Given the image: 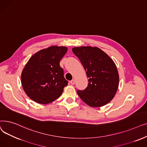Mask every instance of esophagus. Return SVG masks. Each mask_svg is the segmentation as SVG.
<instances>
[{
    "label": "esophagus",
    "instance_id": "obj_1",
    "mask_svg": "<svg viewBox=\"0 0 147 147\" xmlns=\"http://www.w3.org/2000/svg\"><path fill=\"white\" fill-rule=\"evenodd\" d=\"M70 83L73 85V84H74V83H75V80H74V79L72 80H71V81H70Z\"/></svg>",
    "mask_w": 147,
    "mask_h": 147
}]
</instances>
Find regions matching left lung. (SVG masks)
I'll return each instance as SVG.
<instances>
[{"label": "left lung", "instance_id": "8db88e82", "mask_svg": "<svg viewBox=\"0 0 147 147\" xmlns=\"http://www.w3.org/2000/svg\"><path fill=\"white\" fill-rule=\"evenodd\" d=\"M86 71L87 88L77 93L91 107H100L114 97L119 83L117 68L113 59L97 47L82 46L72 49Z\"/></svg>", "mask_w": 147, "mask_h": 147}]
</instances>
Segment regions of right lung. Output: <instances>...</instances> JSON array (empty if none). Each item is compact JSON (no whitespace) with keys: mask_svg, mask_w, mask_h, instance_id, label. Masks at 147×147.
<instances>
[{"mask_svg":"<svg viewBox=\"0 0 147 147\" xmlns=\"http://www.w3.org/2000/svg\"><path fill=\"white\" fill-rule=\"evenodd\" d=\"M65 46H52L40 50L30 58L21 74V84L27 95L34 102L46 104L58 98L68 81L59 62Z\"/></svg>","mask_w":147,"mask_h":147,"instance_id":"1","label":"right lung"}]
</instances>
